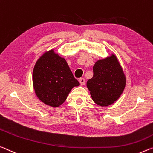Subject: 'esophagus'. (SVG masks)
<instances>
[{
  "instance_id": "34e87169",
  "label": "esophagus",
  "mask_w": 153,
  "mask_h": 153,
  "mask_svg": "<svg viewBox=\"0 0 153 153\" xmlns=\"http://www.w3.org/2000/svg\"><path fill=\"white\" fill-rule=\"evenodd\" d=\"M79 81L80 82V84L81 85H85V79L83 78H81L79 79Z\"/></svg>"
}]
</instances>
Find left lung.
<instances>
[{"instance_id":"1","label":"left lung","mask_w":153,"mask_h":153,"mask_svg":"<svg viewBox=\"0 0 153 153\" xmlns=\"http://www.w3.org/2000/svg\"><path fill=\"white\" fill-rule=\"evenodd\" d=\"M94 76L87 87L95 103L108 106L119 98L126 87V77L116 56L100 59L93 67Z\"/></svg>"}]
</instances>
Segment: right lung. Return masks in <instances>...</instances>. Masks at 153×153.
<instances>
[{"label":"right lung","instance_id":"obj_1","mask_svg":"<svg viewBox=\"0 0 153 153\" xmlns=\"http://www.w3.org/2000/svg\"><path fill=\"white\" fill-rule=\"evenodd\" d=\"M32 82L38 98L49 106L62 105L74 87L79 85L64 57L53 49L46 51L35 64Z\"/></svg>","mask_w":153,"mask_h":153}]
</instances>
